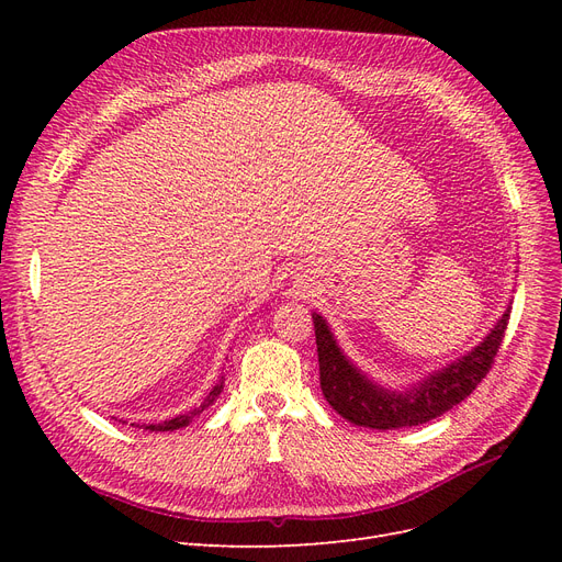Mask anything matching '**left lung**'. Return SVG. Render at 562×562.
Here are the masks:
<instances>
[{"instance_id":"left-lung-1","label":"left lung","mask_w":562,"mask_h":562,"mask_svg":"<svg viewBox=\"0 0 562 562\" xmlns=\"http://www.w3.org/2000/svg\"><path fill=\"white\" fill-rule=\"evenodd\" d=\"M508 314H512V302L506 304L504 314L483 337V342L475 345L471 351L429 372L415 384L391 389L368 378L337 345L328 321L314 312L312 318L316 330L323 396L339 417H345L356 427L403 429L431 422L452 411L457 403H462L487 375L502 345Z\"/></svg>"}]
</instances>
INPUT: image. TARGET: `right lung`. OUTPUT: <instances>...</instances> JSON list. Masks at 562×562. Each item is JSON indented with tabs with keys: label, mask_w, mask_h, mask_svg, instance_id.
Listing matches in <instances>:
<instances>
[{
	"label": "right lung",
	"mask_w": 562,
	"mask_h": 562,
	"mask_svg": "<svg viewBox=\"0 0 562 562\" xmlns=\"http://www.w3.org/2000/svg\"><path fill=\"white\" fill-rule=\"evenodd\" d=\"M223 386H225V380L220 378V382L211 389V394L203 398V403L199 405V407H194V411H190V413H184V415H178V417H171V419H166V422H159V424H143L145 429H149V431H176V429H182V427H187V424H190L196 415H201L203 411H206L209 405H213L215 403V398L223 394Z\"/></svg>",
	"instance_id": "right-lung-1"
}]
</instances>
